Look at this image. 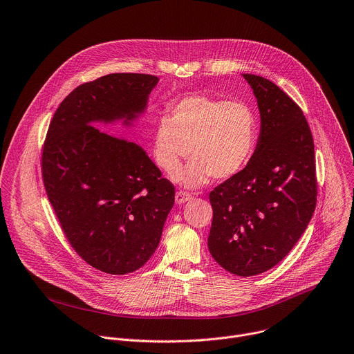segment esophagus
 <instances>
[{
    "mask_svg": "<svg viewBox=\"0 0 354 354\" xmlns=\"http://www.w3.org/2000/svg\"><path fill=\"white\" fill-rule=\"evenodd\" d=\"M189 200H192V194L187 193V192H183V190H179V192L176 193V196H175V201H176L178 204H183V203H186V201H189Z\"/></svg>",
    "mask_w": 354,
    "mask_h": 354,
    "instance_id": "34e87169",
    "label": "esophagus"
}]
</instances>
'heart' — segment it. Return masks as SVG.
Returning <instances> with one entry per match:
<instances>
[{"instance_id": "obj_1", "label": "heart", "mask_w": 354, "mask_h": 354, "mask_svg": "<svg viewBox=\"0 0 354 354\" xmlns=\"http://www.w3.org/2000/svg\"><path fill=\"white\" fill-rule=\"evenodd\" d=\"M259 140V118L245 101L189 95L169 116H161L153 136L157 165L174 175L189 154L192 161L178 175L186 186L238 175L252 160Z\"/></svg>"}]
</instances>
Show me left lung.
Instances as JSON below:
<instances>
[{
  "label": "left lung",
  "instance_id": "left-lung-1",
  "mask_svg": "<svg viewBox=\"0 0 354 354\" xmlns=\"http://www.w3.org/2000/svg\"><path fill=\"white\" fill-rule=\"evenodd\" d=\"M261 129L249 164L209 193L208 250L230 274L253 277L297 243L317 204L314 142L301 108L271 80L245 73Z\"/></svg>",
  "mask_w": 354,
  "mask_h": 354
}]
</instances>
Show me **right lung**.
Listing matches in <instances>:
<instances>
[{
  "label": "right lung",
  "instance_id": "add662e5",
  "mask_svg": "<svg viewBox=\"0 0 354 354\" xmlns=\"http://www.w3.org/2000/svg\"><path fill=\"white\" fill-rule=\"evenodd\" d=\"M157 83L153 75L111 73L77 86L57 108L43 145V182L65 238L105 274H129L150 260L175 187L142 147L93 124L129 125Z\"/></svg>",
  "mask_w": 354,
  "mask_h": 354
}]
</instances>
